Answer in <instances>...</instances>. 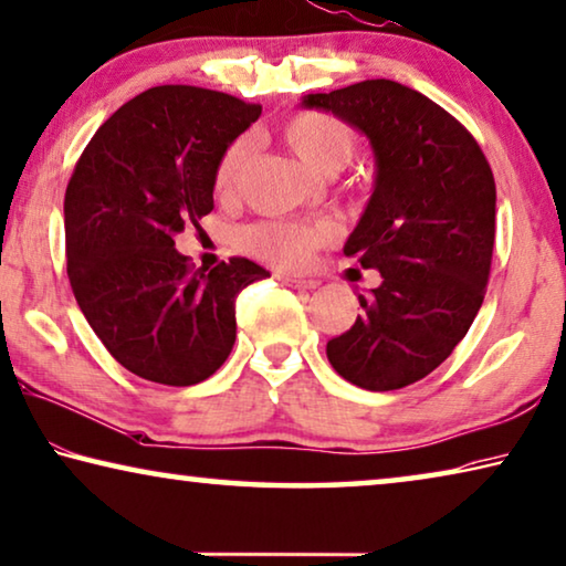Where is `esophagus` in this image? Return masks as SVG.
I'll return each instance as SVG.
<instances>
[{
  "instance_id": "esophagus-1",
  "label": "esophagus",
  "mask_w": 566,
  "mask_h": 566,
  "mask_svg": "<svg viewBox=\"0 0 566 566\" xmlns=\"http://www.w3.org/2000/svg\"><path fill=\"white\" fill-rule=\"evenodd\" d=\"M280 282H282V284H286V286H292V290H302V292H312V290H317V282H312V280H300V276H286V274H280Z\"/></svg>"
}]
</instances>
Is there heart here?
<instances>
[{
    "label": "heart",
    "mask_w": 566,
    "mask_h": 566,
    "mask_svg": "<svg viewBox=\"0 0 566 566\" xmlns=\"http://www.w3.org/2000/svg\"><path fill=\"white\" fill-rule=\"evenodd\" d=\"M282 138L304 166L315 174H337L355 150V136L335 115L304 111L284 123ZM249 140L239 138L223 150L217 166V191L231 196L244 176ZM337 237L329 221H264L247 231V247L259 259L284 269H300L312 251Z\"/></svg>",
    "instance_id": "obj_1"
}]
</instances>
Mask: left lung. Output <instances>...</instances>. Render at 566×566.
Listing matches in <instances>:
<instances>
[{"label":"left lung","instance_id":"obj_1","mask_svg":"<svg viewBox=\"0 0 566 566\" xmlns=\"http://www.w3.org/2000/svg\"><path fill=\"white\" fill-rule=\"evenodd\" d=\"M370 140L375 184L345 254L380 284L327 343V360L357 388L385 392L426 378L476 319L486 292L496 184L463 125L418 90L365 80L302 97Z\"/></svg>","mask_w":566,"mask_h":566}]
</instances>
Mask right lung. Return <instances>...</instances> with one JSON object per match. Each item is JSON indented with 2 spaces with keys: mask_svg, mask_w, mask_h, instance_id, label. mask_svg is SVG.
<instances>
[{
  "mask_svg": "<svg viewBox=\"0 0 566 566\" xmlns=\"http://www.w3.org/2000/svg\"><path fill=\"white\" fill-rule=\"evenodd\" d=\"M262 115L191 85H160L118 107L65 191L67 276L87 325L143 380L211 378L237 339V297L269 272L234 256L191 272L176 234L213 209L217 166Z\"/></svg>",
  "mask_w": 566,
  "mask_h": 566,
  "instance_id": "obj_1",
  "label": "right lung"
}]
</instances>
